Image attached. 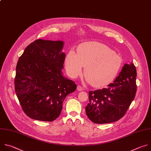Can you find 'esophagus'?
Returning <instances> with one entry per match:
<instances>
[{
    "label": "esophagus",
    "mask_w": 151,
    "mask_h": 151,
    "mask_svg": "<svg viewBox=\"0 0 151 151\" xmlns=\"http://www.w3.org/2000/svg\"><path fill=\"white\" fill-rule=\"evenodd\" d=\"M77 90H78V91H82V90H84V88L82 87H81L80 86H77Z\"/></svg>",
    "instance_id": "esophagus-1"
}]
</instances>
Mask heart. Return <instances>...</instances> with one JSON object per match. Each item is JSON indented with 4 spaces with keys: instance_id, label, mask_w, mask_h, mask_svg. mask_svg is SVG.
<instances>
[{
    "instance_id": "obj_1",
    "label": "heart",
    "mask_w": 151,
    "mask_h": 151,
    "mask_svg": "<svg viewBox=\"0 0 151 151\" xmlns=\"http://www.w3.org/2000/svg\"><path fill=\"white\" fill-rule=\"evenodd\" d=\"M122 64L121 56L106 45L97 42L81 43L77 53L70 50L65 59L66 70L70 77L79 76L85 66L84 76L95 87L110 83L119 73Z\"/></svg>"
}]
</instances>
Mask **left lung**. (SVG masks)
Returning a JSON list of instances; mask_svg holds the SVG:
<instances>
[{
  "label": "left lung",
  "mask_w": 151,
  "mask_h": 151,
  "mask_svg": "<svg viewBox=\"0 0 151 151\" xmlns=\"http://www.w3.org/2000/svg\"><path fill=\"white\" fill-rule=\"evenodd\" d=\"M136 76L134 64H125L114 83L106 88L90 91L86 113L90 121L105 124L122 118L135 97Z\"/></svg>",
  "instance_id": "obj_1"
}]
</instances>
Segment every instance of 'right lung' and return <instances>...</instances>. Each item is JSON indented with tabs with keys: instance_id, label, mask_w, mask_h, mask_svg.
<instances>
[{
	"instance_id": "obj_1",
	"label": "right lung",
	"mask_w": 151,
	"mask_h": 151,
	"mask_svg": "<svg viewBox=\"0 0 151 151\" xmlns=\"http://www.w3.org/2000/svg\"><path fill=\"white\" fill-rule=\"evenodd\" d=\"M63 41L37 39L19 58L15 90L23 111L29 118L52 122L61 112L63 103L77 85L63 76L65 53Z\"/></svg>"
}]
</instances>
